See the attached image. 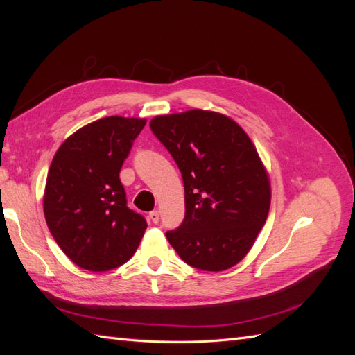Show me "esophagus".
I'll return each mask as SVG.
<instances>
[{
	"label": "esophagus",
	"instance_id": "1",
	"mask_svg": "<svg viewBox=\"0 0 355 355\" xmlns=\"http://www.w3.org/2000/svg\"><path fill=\"white\" fill-rule=\"evenodd\" d=\"M149 219H151L154 223H158V219H159V213H158V210H154V211L149 213Z\"/></svg>",
	"mask_w": 355,
	"mask_h": 355
}]
</instances>
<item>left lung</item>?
Returning <instances> with one entry per match:
<instances>
[{"label":"left lung","instance_id":"obj_1","mask_svg":"<svg viewBox=\"0 0 355 355\" xmlns=\"http://www.w3.org/2000/svg\"><path fill=\"white\" fill-rule=\"evenodd\" d=\"M151 130L184 179L185 219L167 240L188 265L219 272L250 252L268 218L270 176L231 116L189 110L157 115Z\"/></svg>","mask_w":355,"mask_h":355}]
</instances>
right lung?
I'll list each match as a JSON object with an SVG mask.
<instances>
[{
	"label": "right lung",
	"instance_id": "1",
	"mask_svg": "<svg viewBox=\"0 0 355 355\" xmlns=\"http://www.w3.org/2000/svg\"><path fill=\"white\" fill-rule=\"evenodd\" d=\"M146 118L105 116L72 133L49 168L44 216L53 239L83 270L102 272L125 263L146 220L127 207L120 170Z\"/></svg>",
	"mask_w": 355,
	"mask_h": 355
}]
</instances>
